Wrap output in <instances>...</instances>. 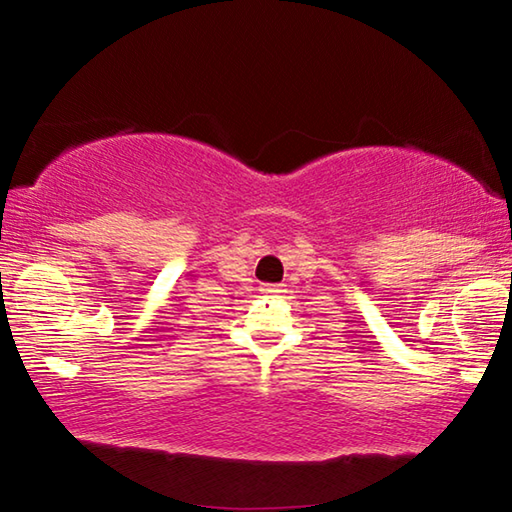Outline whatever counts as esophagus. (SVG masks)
Segmentation results:
<instances>
[{"label": "esophagus", "mask_w": 512, "mask_h": 512, "mask_svg": "<svg viewBox=\"0 0 512 512\" xmlns=\"http://www.w3.org/2000/svg\"><path fill=\"white\" fill-rule=\"evenodd\" d=\"M262 293H266V296H277V293H282V284H262V289H259Z\"/></svg>", "instance_id": "obj_1"}]
</instances>
